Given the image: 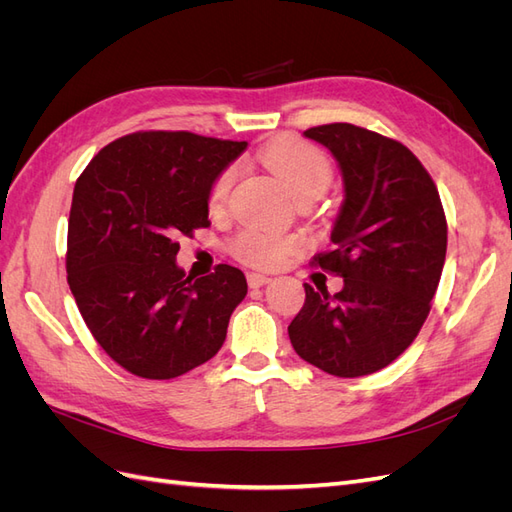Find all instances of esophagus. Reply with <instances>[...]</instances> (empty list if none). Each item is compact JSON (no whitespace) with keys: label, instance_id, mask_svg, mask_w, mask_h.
<instances>
[{"label":"esophagus","instance_id":"1","mask_svg":"<svg viewBox=\"0 0 512 512\" xmlns=\"http://www.w3.org/2000/svg\"><path fill=\"white\" fill-rule=\"evenodd\" d=\"M269 282H271V277H267V275L256 273V271L247 273V284H250L252 288H260V286H265V284H269Z\"/></svg>","mask_w":512,"mask_h":512}]
</instances>
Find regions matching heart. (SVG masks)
<instances>
[{
    "label": "heart",
    "instance_id": "obj_1",
    "mask_svg": "<svg viewBox=\"0 0 512 512\" xmlns=\"http://www.w3.org/2000/svg\"><path fill=\"white\" fill-rule=\"evenodd\" d=\"M260 162L277 177L284 188L297 200L301 196H320L333 181V166L324 153L301 141L280 138L262 149ZM235 183V168H226L211 183L207 205L211 213L226 209L228 196ZM299 247V239L277 237L260 228H245L230 241V252L245 265L252 267H277Z\"/></svg>",
    "mask_w": 512,
    "mask_h": 512
}]
</instances>
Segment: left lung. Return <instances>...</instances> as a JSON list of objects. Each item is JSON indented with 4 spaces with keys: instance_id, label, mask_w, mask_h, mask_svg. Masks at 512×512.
Instances as JSON below:
<instances>
[{
    "instance_id": "left-lung-1",
    "label": "left lung",
    "mask_w": 512,
    "mask_h": 512,
    "mask_svg": "<svg viewBox=\"0 0 512 512\" xmlns=\"http://www.w3.org/2000/svg\"><path fill=\"white\" fill-rule=\"evenodd\" d=\"M342 170L344 203L333 250L314 265L344 277L329 294L305 286L288 327L303 361L337 378H359L393 363L421 331L446 258V218L436 183L393 138L352 123L309 128Z\"/></svg>"
}]
</instances>
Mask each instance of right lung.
Here are the masks:
<instances>
[{"mask_svg": "<svg viewBox=\"0 0 512 512\" xmlns=\"http://www.w3.org/2000/svg\"><path fill=\"white\" fill-rule=\"evenodd\" d=\"M245 147L192 132H134L100 149L76 179L68 284L96 342L134 376L177 378L224 344L245 275L218 265L194 280L177 267V239L211 224V183Z\"/></svg>", "mask_w": 512, "mask_h": 512, "instance_id": "add662e5", "label": "right lung"}]
</instances>
